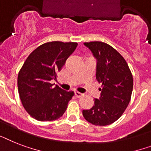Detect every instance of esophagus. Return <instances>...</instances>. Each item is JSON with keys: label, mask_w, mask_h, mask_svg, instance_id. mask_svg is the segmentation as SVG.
Returning <instances> with one entry per match:
<instances>
[{"label": "esophagus", "mask_w": 151, "mask_h": 151, "mask_svg": "<svg viewBox=\"0 0 151 151\" xmlns=\"http://www.w3.org/2000/svg\"><path fill=\"white\" fill-rule=\"evenodd\" d=\"M74 95H75L77 98H80V97L83 96V94L78 92V91H75V92H74Z\"/></svg>", "instance_id": "esophagus-1"}]
</instances>
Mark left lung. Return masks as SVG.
Instances as JSON below:
<instances>
[{"instance_id": "left-lung-1", "label": "left lung", "mask_w": 151, "mask_h": 151, "mask_svg": "<svg viewBox=\"0 0 151 151\" xmlns=\"http://www.w3.org/2000/svg\"><path fill=\"white\" fill-rule=\"evenodd\" d=\"M84 44L96 58V79L101 88L94 106L82 113L91 124L108 126L121 117L130 101L133 75L125 59L109 44L98 41Z\"/></svg>"}]
</instances>
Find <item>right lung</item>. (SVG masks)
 Here are the masks:
<instances>
[{
	"mask_svg": "<svg viewBox=\"0 0 151 151\" xmlns=\"http://www.w3.org/2000/svg\"><path fill=\"white\" fill-rule=\"evenodd\" d=\"M77 42L53 41L44 43L30 53L18 76V93L23 107L39 121H52L63 116L74 93L52 87Z\"/></svg>",
	"mask_w": 151,
	"mask_h": 151,
	"instance_id": "1",
	"label": "right lung"
}]
</instances>
